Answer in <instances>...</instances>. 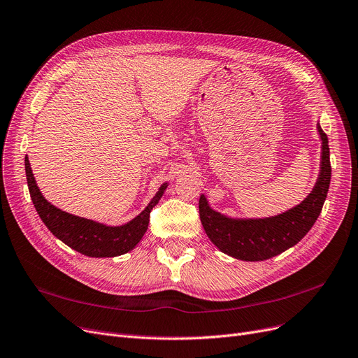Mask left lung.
Here are the masks:
<instances>
[{"label": "left lung", "mask_w": 358, "mask_h": 358, "mask_svg": "<svg viewBox=\"0 0 358 358\" xmlns=\"http://www.w3.org/2000/svg\"><path fill=\"white\" fill-rule=\"evenodd\" d=\"M317 129L322 138L320 175L316 187L299 206L275 217L238 220L211 210L206 196H199V219L207 236L222 252L245 262L267 260L298 244L316 223L332 171L327 136L319 124Z\"/></svg>", "instance_id": "left-lung-1"}]
</instances>
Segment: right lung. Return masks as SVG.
Returning a JSON list of instances; mask_svg holds the SVG:
<instances>
[{"instance_id": "add662e5", "label": "right lung", "mask_w": 358, "mask_h": 358, "mask_svg": "<svg viewBox=\"0 0 358 358\" xmlns=\"http://www.w3.org/2000/svg\"><path fill=\"white\" fill-rule=\"evenodd\" d=\"M24 170L32 203L41 220L45 223L54 236L63 241L70 248L88 257H116L135 248L141 238L147 232L152 207L159 203V199L163 196V192L167 188L166 183L162 185V188L151 199L147 208L129 223L122 226H106L73 216V214H69L51 206L36 187L27 155L24 157Z\"/></svg>"}]
</instances>
